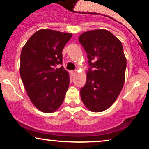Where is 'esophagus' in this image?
Instances as JSON below:
<instances>
[{"mask_svg":"<svg viewBox=\"0 0 149 149\" xmlns=\"http://www.w3.org/2000/svg\"><path fill=\"white\" fill-rule=\"evenodd\" d=\"M76 73H77V71H71V76H74L76 74Z\"/></svg>","mask_w":149,"mask_h":149,"instance_id":"esophagus-1","label":"esophagus"}]
</instances>
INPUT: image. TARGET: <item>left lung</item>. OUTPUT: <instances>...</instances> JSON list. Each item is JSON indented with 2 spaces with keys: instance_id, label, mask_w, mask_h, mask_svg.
<instances>
[{
  "instance_id": "left-lung-1",
  "label": "left lung",
  "mask_w": 149,
  "mask_h": 149,
  "mask_svg": "<svg viewBox=\"0 0 149 149\" xmlns=\"http://www.w3.org/2000/svg\"><path fill=\"white\" fill-rule=\"evenodd\" d=\"M78 40L93 68L87 73L80 97L90 111H104L116 102L125 83L127 61L122 43L105 29L84 32Z\"/></svg>"
}]
</instances>
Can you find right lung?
I'll use <instances>...</instances> for the list:
<instances>
[{
  "instance_id": "add662e5",
  "label": "right lung",
  "mask_w": 149,
  "mask_h": 149,
  "mask_svg": "<svg viewBox=\"0 0 149 149\" xmlns=\"http://www.w3.org/2000/svg\"><path fill=\"white\" fill-rule=\"evenodd\" d=\"M72 33L44 29L37 31L22 47L19 72L27 95L36 107L47 113L57 110L69 86L63 66L62 50Z\"/></svg>"
}]
</instances>
